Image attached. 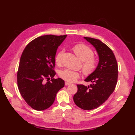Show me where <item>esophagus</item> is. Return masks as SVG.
<instances>
[{
    "label": "esophagus",
    "instance_id": "esophagus-1",
    "mask_svg": "<svg viewBox=\"0 0 135 135\" xmlns=\"http://www.w3.org/2000/svg\"><path fill=\"white\" fill-rule=\"evenodd\" d=\"M71 85L70 83L68 82H65V86H68V85Z\"/></svg>",
    "mask_w": 135,
    "mask_h": 135
}]
</instances>
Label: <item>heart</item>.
Returning <instances> with one entry per match:
<instances>
[{"instance_id": "obj_1", "label": "heart", "mask_w": 135, "mask_h": 135, "mask_svg": "<svg viewBox=\"0 0 135 135\" xmlns=\"http://www.w3.org/2000/svg\"><path fill=\"white\" fill-rule=\"evenodd\" d=\"M74 53L78 58L82 62V70L86 75L93 73L97 67V60L93 57V52L91 49L85 45H76L73 48ZM64 51H60L55 57V61L57 65L61 64V60ZM59 75L64 81L73 82L76 81L80 74L77 71L69 69H65L60 72Z\"/></svg>"}]
</instances>
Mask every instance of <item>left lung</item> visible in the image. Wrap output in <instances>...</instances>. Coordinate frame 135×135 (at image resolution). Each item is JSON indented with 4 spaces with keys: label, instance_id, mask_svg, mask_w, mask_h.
<instances>
[{
    "label": "left lung",
    "instance_id": "8db88e82",
    "mask_svg": "<svg viewBox=\"0 0 135 135\" xmlns=\"http://www.w3.org/2000/svg\"><path fill=\"white\" fill-rule=\"evenodd\" d=\"M95 48L99 61L95 70L85 79L90 85H77L73 99L83 110H91L103 104L115 89L118 79V65L111 49L99 39L84 37Z\"/></svg>",
    "mask_w": 135,
    "mask_h": 135
}]
</instances>
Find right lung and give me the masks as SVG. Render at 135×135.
Listing matches in <instances>:
<instances>
[{
    "instance_id": "obj_1",
    "label": "right lung",
    "mask_w": 135,
    "mask_h": 135,
    "mask_svg": "<svg viewBox=\"0 0 135 135\" xmlns=\"http://www.w3.org/2000/svg\"><path fill=\"white\" fill-rule=\"evenodd\" d=\"M67 35H47L30 42L20 60L17 84L22 97L34 110L42 111L53 104L57 92L64 86L56 75L55 57L57 48ZM51 81H49L50 77ZM45 79H47L46 81Z\"/></svg>"
}]
</instances>
